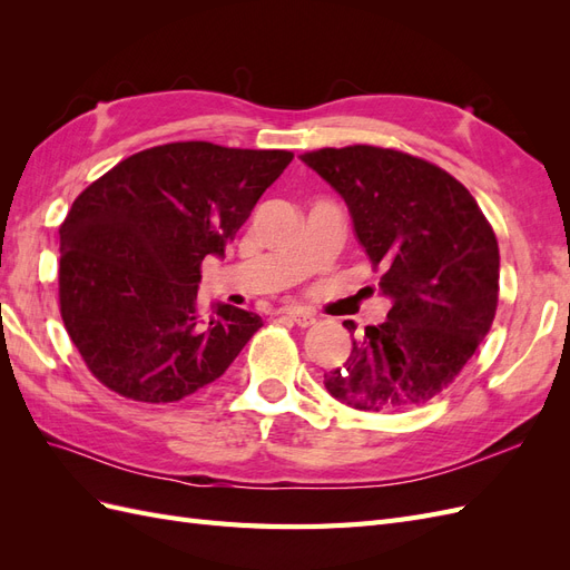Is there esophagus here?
<instances>
[{"mask_svg": "<svg viewBox=\"0 0 570 570\" xmlns=\"http://www.w3.org/2000/svg\"><path fill=\"white\" fill-rule=\"evenodd\" d=\"M289 321H295L299 327H308V325H314L316 323V316L308 312V308H302V306H289V308H285L283 312Z\"/></svg>", "mask_w": 570, "mask_h": 570, "instance_id": "esophagus-1", "label": "esophagus"}]
</instances>
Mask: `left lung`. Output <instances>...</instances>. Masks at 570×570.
<instances>
[{"label":"left lung","mask_w":570,"mask_h":570,"mask_svg":"<svg viewBox=\"0 0 570 570\" xmlns=\"http://www.w3.org/2000/svg\"><path fill=\"white\" fill-rule=\"evenodd\" d=\"M347 204L354 233L392 302L381 325L352 340L325 390L358 411L423 406L454 383L499 297V247L456 178L411 154L354 145L302 154ZM356 331L354 321H344Z\"/></svg>","instance_id":"1"}]
</instances>
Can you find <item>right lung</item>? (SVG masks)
I'll use <instances>...</instances> for the list:
<instances>
[{"label": "right lung", "instance_id": "add662e5", "mask_svg": "<svg viewBox=\"0 0 570 570\" xmlns=\"http://www.w3.org/2000/svg\"><path fill=\"white\" fill-rule=\"evenodd\" d=\"M295 154L170 142L82 189L59 228V304L101 385L168 404L226 373L262 316L197 304L204 256H223Z\"/></svg>", "mask_w": 570, "mask_h": 570}]
</instances>
